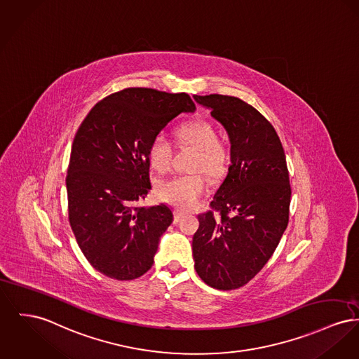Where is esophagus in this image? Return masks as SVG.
<instances>
[{"label":"esophagus","instance_id":"esophagus-1","mask_svg":"<svg viewBox=\"0 0 359 359\" xmlns=\"http://www.w3.org/2000/svg\"><path fill=\"white\" fill-rule=\"evenodd\" d=\"M184 217V211L175 210V222H179Z\"/></svg>","mask_w":359,"mask_h":359}]
</instances>
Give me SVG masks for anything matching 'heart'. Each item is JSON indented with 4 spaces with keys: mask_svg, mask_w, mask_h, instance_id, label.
<instances>
[{
    "mask_svg": "<svg viewBox=\"0 0 359 359\" xmlns=\"http://www.w3.org/2000/svg\"><path fill=\"white\" fill-rule=\"evenodd\" d=\"M182 144L198 150L192 168L198 172L176 175L158 184V196L179 209H191L208 187V179L201 172L205 170L210 177H219L228 165V153L219 144L218 131L208 121H192L177 130ZM150 163L158 172H167L173 160V145L164 133L157 134L149 147Z\"/></svg>",
    "mask_w": 359,
    "mask_h": 359,
    "instance_id": "b5f03b06",
    "label": "heart"
}]
</instances>
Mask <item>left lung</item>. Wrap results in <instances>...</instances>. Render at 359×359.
Masks as SVG:
<instances>
[{"label": "left lung", "mask_w": 359, "mask_h": 359, "mask_svg": "<svg viewBox=\"0 0 359 359\" xmlns=\"http://www.w3.org/2000/svg\"><path fill=\"white\" fill-rule=\"evenodd\" d=\"M194 99L210 109L231 140V165L211 201L212 210L198 215L195 270L211 287L233 290L264 267L287 228L292 189L286 156L274 127L248 103L224 95Z\"/></svg>", "instance_id": "obj_1"}]
</instances>
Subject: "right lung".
<instances>
[{
    "label": "right lung",
    "instance_id": "add662e5",
    "mask_svg": "<svg viewBox=\"0 0 359 359\" xmlns=\"http://www.w3.org/2000/svg\"><path fill=\"white\" fill-rule=\"evenodd\" d=\"M187 93L126 88L100 100L79 127L66 176L72 231L92 267L131 280L154 262L158 241L173 221L167 205L142 208L151 189V140L183 112Z\"/></svg>",
    "mask_w": 359,
    "mask_h": 359
}]
</instances>
